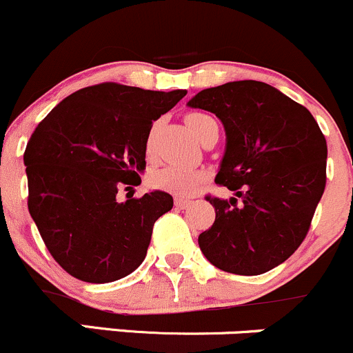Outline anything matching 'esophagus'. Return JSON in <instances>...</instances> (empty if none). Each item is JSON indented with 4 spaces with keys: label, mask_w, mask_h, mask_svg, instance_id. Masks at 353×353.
Segmentation results:
<instances>
[{
    "label": "esophagus",
    "mask_w": 353,
    "mask_h": 353,
    "mask_svg": "<svg viewBox=\"0 0 353 353\" xmlns=\"http://www.w3.org/2000/svg\"><path fill=\"white\" fill-rule=\"evenodd\" d=\"M190 203H192V201H188V199H175L176 209H185V207H188Z\"/></svg>",
    "instance_id": "obj_1"
}]
</instances>
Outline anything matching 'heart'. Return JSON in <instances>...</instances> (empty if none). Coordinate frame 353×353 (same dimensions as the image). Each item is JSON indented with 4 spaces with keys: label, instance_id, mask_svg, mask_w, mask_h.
<instances>
[{
    "label": "heart",
    "instance_id": "obj_1",
    "mask_svg": "<svg viewBox=\"0 0 353 353\" xmlns=\"http://www.w3.org/2000/svg\"><path fill=\"white\" fill-rule=\"evenodd\" d=\"M185 122H187L188 129L194 132V136L197 139H201L202 134L207 130V127L212 125L216 121L212 117H209V115L202 114V112H190L185 117ZM201 173L195 172V170L168 165L152 170L150 176H148V181H150L151 187L159 188V190H166L170 194L176 195H188L197 187L199 181H201Z\"/></svg>",
    "mask_w": 353,
    "mask_h": 353
}]
</instances>
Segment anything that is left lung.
<instances>
[{
    "label": "left lung",
    "mask_w": 353,
    "mask_h": 353,
    "mask_svg": "<svg viewBox=\"0 0 353 353\" xmlns=\"http://www.w3.org/2000/svg\"><path fill=\"white\" fill-rule=\"evenodd\" d=\"M187 105L223 122L226 150L216 183L234 192L230 201L205 197L216 221L199 246L221 270L265 274L310 231L326 185L325 136L306 107L253 79L202 90Z\"/></svg>",
    "instance_id": "obj_1"
}]
</instances>
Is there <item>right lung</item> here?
I'll list each match as a JSON object with an SVG mask.
<instances>
[{
	"instance_id": "add662e5",
	"label": "right lung",
	"mask_w": 353,
	"mask_h": 353,
	"mask_svg": "<svg viewBox=\"0 0 353 353\" xmlns=\"http://www.w3.org/2000/svg\"><path fill=\"white\" fill-rule=\"evenodd\" d=\"M185 95L101 83L64 98L35 127L23 154L28 212L69 275L105 284L143 263L173 197L154 190L119 202L117 194L141 183L152 122Z\"/></svg>"
}]
</instances>
